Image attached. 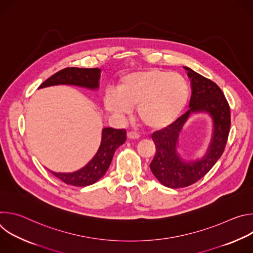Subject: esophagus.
Segmentation results:
<instances>
[{
  "instance_id": "34e87169",
  "label": "esophagus",
  "mask_w": 253,
  "mask_h": 253,
  "mask_svg": "<svg viewBox=\"0 0 253 253\" xmlns=\"http://www.w3.org/2000/svg\"><path fill=\"white\" fill-rule=\"evenodd\" d=\"M127 136H128V138H129V139H132V140L138 139V138L140 137V135H139L137 132H134V131H130V132H128Z\"/></svg>"
}]
</instances>
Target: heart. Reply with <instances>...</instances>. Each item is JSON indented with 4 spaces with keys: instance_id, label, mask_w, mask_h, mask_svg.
<instances>
[{
    "instance_id": "b5f03b06",
    "label": "heart",
    "mask_w": 253,
    "mask_h": 253,
    "mask_svg": "<svg viewBox=\"0 0 253 253\" xmlns=\"http://www.w3.org/2000/svg\"><path fill=\"white\" fill-rule=\"evenodd\" d=\"M189 100V84L178 73L149 69L123 76L117 93L108 91L104 107L108 113L124 119L136 107L140 122L150 129H163L182 114Z\"/></svg>"
}]
</instances>
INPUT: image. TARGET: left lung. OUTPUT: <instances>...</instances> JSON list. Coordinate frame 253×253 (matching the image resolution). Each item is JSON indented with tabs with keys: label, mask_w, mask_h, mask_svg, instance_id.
Wrapping results in <instances>:
<instances>
[{
	"label": "left lung",
	"mask_w": 253,
	"mask_h": 253,
	"mask_svg": "<svg viewBox=\"0 0 253 253\" xmlns=\"http://www.w3.org/2000/svg\"><path fill=\"white\" fill-rule=\"evenodd\" d=\"M184 69L191 80L189 110L170 126L152 134L156 153L150 169L158 181L169 188L189 186L206 175L221 157L230 129V109L221 89L192 69ZM197 114L211 117V139L201 158L187 160L177 151L179 134L190 117Z\"/></svg>",
	"instance_id": "8db88e82"
}]
</instances>
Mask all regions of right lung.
Returning a JSON list of instances; mask_svg holds the SVG:
<instances>
[{"mask_svg":"<svg viewBox=\"0 0 253 253\" xmlns=\"http://www.w3.org/2000/svg\"><path fill=\"white\" fill-rule=\"evenodd\" d=\"M101 70L98 68H76L63 69L43 82L39 89L50 86L70 85L85 88L91 91L99 89ZM126 131L105 127L102 129V138L99 149L94 157L81 169L74 172H54L49 170L57 178L69 185L84 187L94 184L103 177L109 168L116 149L125 143Z\"/></svg>","mask_w":253,"mask_h":253,"instance_id":"obj_1","label":"right lung"}]
</instances>
